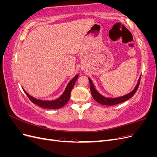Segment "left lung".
Masks as SVG:
<instances>
[{
	"mask_svg": "<svg viewBox=\"0 0 157 157\" xmlns=\"http://www.w3.org/2000/svg\"><path fill=\"white\" fill-rule=\"evenodd\" d=\"M140 78H141V77H140V78L138 79V81H137V83L136 84L135 88H134V90H132V91H131L130 92H129L126 95H124V96H119L117 98H108V97H105V96H103V95H101L100 93H99L96 89V88H95L94 85L92 81V80L90 78H88V80L90 82V91H91L92 97L94 98L95 100H96L98 103L101 104V105H116V104H118V103L124 102V101L128 100V99H129L130 98H131L133 96H134L135 93L136 92L137 88H138V87H139Z\"/></svg>",
	"mask_w": 157,
	"mask_h": 157,
	"instance_id": "8db88e82",
	"label": "left lung"
}]
</instances>
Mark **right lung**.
I'll use <instances>...</instances> for the list:
<instances>
[{
    "mask_svg": "<svg viewBox=\"0 0 157 157\" xmlns=\"http://www.w3.org/2000/svg\"><path fill=\"white\" fill-rule=\"evenodd\" d=\"M78 77V75H75L73 79H71L69 82L68 83L67 86H66L64 92L63 94L61 95V96L59 97L58 99H54V100H42V99H36L35 98H33V96H30L25 90L23 88V91L25 92L28 98H29L30 100L33 103L36 104V105H39V107H41L44 109H59L64 106L66 103H67L69 101V99L71 96V92L72 90L74 85L75 84L76 80H77Z\"/></svg>",
    "mask_w": 157,
    "mask_h": 157,
    "instance_id": "1",
    "label": "right lung"
}]
</instances>
